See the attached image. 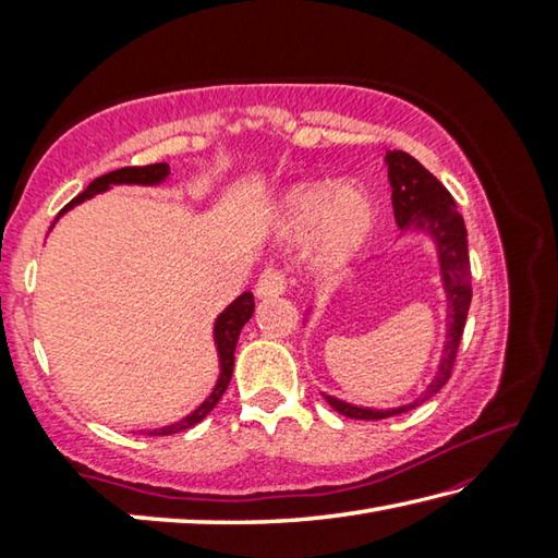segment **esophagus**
I'll return each mask as SVG.
<instances>
[{
	"label": "esophagus",
	"mask_w": 558,
	"mask_h": 558,
	"mask_svg": "<svg viewBox=\"0 0 558 558\" xmlns=\"http://www.w3.org/2000/svg\"><path fill=\"white\" fill-rule=\"evenodd\" d=\"M286 272L276 270V268H268L260 272V278L256 282V298L260 300H268V298H278V294L286 292Z\"/></svg>",
	"instance_id": "obj_1"
}]
</instances>
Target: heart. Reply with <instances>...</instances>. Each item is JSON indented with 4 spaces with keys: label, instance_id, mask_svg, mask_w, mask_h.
Instances as JSON below:
<instances>
[{
    "label": "heart",
    "instance_id": "b5f03b06",
    "mask_svg": "<svg viewBox=\"0 0 558 558\" xmlns=\"http://www.w3.org/2000/svg\"><path fill=\"white\" fill-rule=\"evenodd\" d=\"M278 228L288 242L312 236L314 264L338 270L357 258L372 240L376 206L357 184L304 182L282 196Z\"/></svg>",
    "mask_w": 558,
    "mask_h": 558
}]
</instances>
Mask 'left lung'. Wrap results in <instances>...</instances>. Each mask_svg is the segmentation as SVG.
Listing matches in <instances>:
<instances>
[{"label":"left lung","mask_w":558,"mask_h":558,"mask_svg":"<svg viewBox=\"0 0 558 558\" xmlns=\"http://www.w3.org/2000/svg\"><path fill=\"white\" fill-rule=\"evenodd\" d=\"M388 182L393 194V213L400 234L422 232L429 236L436 246L438 266H441V286L446 292V340L441 350V360L436 366V376L422 393L412 402L398 408H362L352 402L340 400L336 396H326L328 405L336 412L345 414L350 420H386L393 414H402L422 405L424 400L436 396L446 386L453 369L456 352L460 345L462 328L468 322L472 282H470V256H468V230L465 220L458 213L453 196L436 177L414 160L405 150H386Z\"/></svg>","instance_id":"obj_1"}]
</instances>
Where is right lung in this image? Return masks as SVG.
Instances as JSON below:
<instances>
[{
  "mask_svg": "<svg viewBox=\"0 0 558 558\" xmlns=\"http://www.w3.org/2000/svg\"><path fill=\"white\" fill-rule=\"evenodd\" d=\"M170 177V165L168 162H156V165H146V168H122V170H112L108 174L98 177V180H93L86 192L78 194L74 201H71L69 206H64V210L59 213V216H64L66 210H71L74 206L83 204V201L93 198L96 194L108 192L110 186L114 184H141V186H156L162 184L165 180ZM57 216V218H59ZM254 314V294L252 292H242L240 298H236L232 304H228V310H225L218 318L216 324H213V340H216V350H218V362H220V376L216 381V388L210 390V396L201 402V405L189 412L186 417H182L180 422L168 424V426H160V429H148V436H170L177 432H184V429H192L194 424H198L201 420L206 417V414L218 405V400L222 398L225 390H228V384L232 378V366H234V348H236V340H240V333L244 324L252 318Z\"/></svg>",
  "mask_w": 558,
  "mask_h": 558,
  "instance_id": "obj_1",
  "label": "right lung"
}]
</instances>
